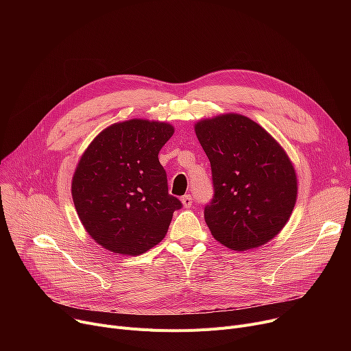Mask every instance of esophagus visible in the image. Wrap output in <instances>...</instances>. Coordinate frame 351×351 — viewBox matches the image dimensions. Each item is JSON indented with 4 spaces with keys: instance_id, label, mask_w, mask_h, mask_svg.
<instances>
[{
    "instance_id": "obj_1",
    "label": "esophagus",
    "mask_w": 351,
    "mask_h": 351,
    "mask_svg": "<svg viewBox=\"0 0 351 351\" xmlns=\"http://www.w3.org/2000/svg\"><path fill=\"white\" fill-rule=\"evenodd\" d=\"M182 205L185 206V208H191V205H192V196L191 195H185V196H182Z\"/></svg>"
}]
</instances>
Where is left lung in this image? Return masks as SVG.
I'll return each mask as SVG.
<instances>
[{"label": "left lung", "mask_w": 351, "mask_h": 351, "mask_svg": "<svg viewBox=\"0 0 351 351\" xmlns=\"http://www.w3.org/2000/svg\"><path fill=\"white\" fill-rule=\"evenodd\" d=\"M195 132L212 168L215 193L205 220L213 237L237 252L271 241L298 196L296 171L283 147L259 123L237 114L202 119Z\"/></svg>", "instance_id": "obj_1"}]
</instances>
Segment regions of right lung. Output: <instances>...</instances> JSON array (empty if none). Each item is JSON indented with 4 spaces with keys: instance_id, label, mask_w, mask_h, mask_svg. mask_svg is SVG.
<instances>
[{
    "instance_id": "add662e5",
    "label": "right lung",
    "mask_w": 351,
    "mask_h": 351,
    "mask_svg": "<svg viewBox=\"0 0 351 351\" xmlns=\"http://www.w3.org/2000/svg\"><path fill=\"white\" fill-rule=\"evenodd\" d=\"M175 129L158 121L114 123L90 142L72 178V200L94 241L138 256L165 237L182 202L169 195L159 151Z\"/></svg>"
}]
</instances>
